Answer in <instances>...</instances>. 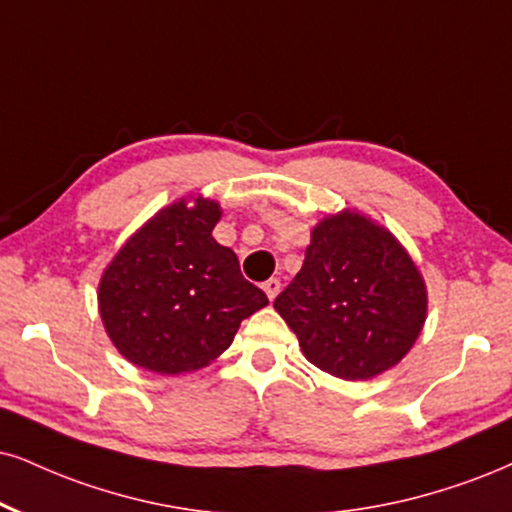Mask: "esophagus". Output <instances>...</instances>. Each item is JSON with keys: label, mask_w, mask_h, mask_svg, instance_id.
<instances>
[{"label": "esophagus", "mask_w": 512, "mask_h": 512, "mask_svg": "<svg viewBox=\"0 0 512 512\" xmlns=\"http://www.w3.org/2000/svg\"><path fill=\"white\" fill-rule=\"evenodd\" d=\"M280 280H277V277H270L268 282H263V292H266V296L270 301H275V296L280 294Z\"/></svg>", "instance_id": "34e87169"}]
</instances>
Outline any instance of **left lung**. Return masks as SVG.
Returning a JSON list of instances; mask_svg holds the SVG:
<instances>
[{
    "label": "left lung",
    "mask_w": 512,
    "mask_h": 512,
    "mask_svg": "<svg viewBox=\"0 0 512 512\" xmlns=\"http://www.w3.org/2000/svg\"><path fill=\"white\" fill-rule=\"evenodd\" d=\"M275 311L315 368L372 380L399 365L427 320V285L399 239L356 208L318 220Z\"/></svg>",
    "instance_id": "obj_1"
}]
</instances>
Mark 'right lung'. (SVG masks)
Listing matches in <instances>:
<instances>
[{
  "label": "right lung",
  "instance_id": "1",
  "mask_svg": "<svg viewBox=\"0 0 512 512\" xmlns=\"http://www.w3.org/2000/svg\"><path fill=\"white\" fill-rule=\"evenodd\" d=\"M216 199L182 197L132 232L99 280V315L118 353L137 368L182 375L211 365L244 318L268 306L237 254L213 239Z\"/></svg>",
  "mask_w": 512,
  "mask_h": 512
}]
</instances>
